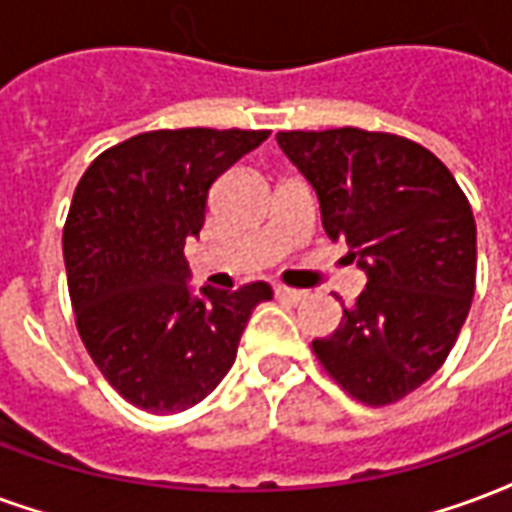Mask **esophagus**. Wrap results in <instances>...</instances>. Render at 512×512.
<instances>
[{"mask_svg":"<svg viewBox=\"0 0 512 512\" xmlns=\"http://www.w3.org/2000/svg\"><path fill=\"white\" fill-rule=\"evenodd\" d=\"M274 293L279 301H287V304H298V301H304L306 298L304 290H293V287H285V285H276Z\"/></svg>","mask_w":512,"mask_h":512,"instance_id":"34e87169","label":"esophagus"}]
</instances>
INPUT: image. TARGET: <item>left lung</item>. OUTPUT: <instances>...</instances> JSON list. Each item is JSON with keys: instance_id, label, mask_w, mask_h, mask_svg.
I'll list each match as a JSON object with an SVG mask.
<instances>
[{"instance_id": "8db88e82", "label": "left lung", "mask_w": 512, "mask_h": 512, "mask_svg": "<svg viewBox=\"0 0 512 512\" xmlns=\"http://www.w3.org/2000/svg\"><path fill=\"white\" fill-rule=\"evenodd\" d=\"M276 143L317 192L328 238L347 241L366 274L314 355L352 399H404L445 363L475 295L467 195L429 149L391 132L293 130Z\"/></svg>"}]
</instances>
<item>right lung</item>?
Listing matches in <instances>:
<instances>
[{
    "label": "right lung",
    "mask_w": 512,
    "mask_h": 512,
    "mask_svg": "<svg viewBox=\"0 0 512 512\" xmlns=\"http://www.w3.org/2000/svg\"><path fill=\"white\" fill-rule=\"evenodd\" d=\"M268 130H157L86 168L62 249L75 325L102 377L124 399L170 415L214 391L236 361L266 282L189 290L184 244L206 222L211 184Z\"/></svg>",
    "instance_id": "1"
}]
</instances>
